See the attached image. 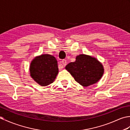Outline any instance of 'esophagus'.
<instances>
[{
  "mask_svg": "<svg viewBox=\"0 0 130 130\" xmlns=\"http://www.w3.org/2000/svg\"><path fill=\"white\" fill-rule=\"evenodd\" d=\"M61 64L62 65V66H65L66 65V64H67V62H66V60H62L61 61Z\"/></svg>",
  "mask_w": 130,
  "mask_h": 130,
  "instance_id": "1",
  "label": "esophagus"
}]
</instances>
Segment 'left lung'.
I'll list each match as a JSON object with an SVG mask.
<instances>
[{"label":"left lung","mask_w":130,"mask_h":130,"mask_svg":"<svg viewBox=\"0 0 130 130\" xmlns=\"http://www.w3.org/2000/svg\"><path fill=\"white\" fill-rule=\"evenodd\" d=\"M65 69L76 82L84 87L98 82L104 72L100 62L96 58L85 54L77 55L75 61L69 63Z\"/></svg>","instance_id":"left-lung-1"}]
</instances>
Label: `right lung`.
Masks as SVG:
<instances>
[{
  "mask_svg": "<svg viewBox=\"0 0 130 130\" xmlns=\"http://www.w3.org/2000/svg\"><path fill=\"white\" fill-rule=\"evenodd\" d=\"M58 72V61L55 57L49 54L35 57L30 66L31 77L42 86L53 83Z\"/></svg>",
  "mask_w": 130,
  "mask_h": 130,
  "instance_id": "add662e5",
  "label": "right lung"
}]
</instances>
